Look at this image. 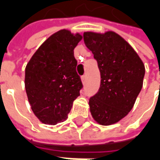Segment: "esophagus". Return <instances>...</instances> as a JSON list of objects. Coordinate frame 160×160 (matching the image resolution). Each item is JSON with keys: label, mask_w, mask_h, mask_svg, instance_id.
Segmentation results:
<instances>
[{"label": "esophagus", "mask_w": 160, "mask_h": 160, "mask_svg": "<svg viewBox=\"0 0 160 160\" xmlns=\"http://www.w3.org/2000/svg\"><path fill=\"white\" fill-rule=\"evenodd\" d=\"M86 80H87V76H86V75L81 76V81H82V83H85V82H86Z\"/></svg>", "instance_id": "esophagus-1"}]
</instances>
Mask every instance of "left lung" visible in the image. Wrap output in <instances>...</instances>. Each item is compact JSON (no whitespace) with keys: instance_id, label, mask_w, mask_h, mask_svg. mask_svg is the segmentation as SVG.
Returning a JSON list of instances; mask_svg holds the SVG:
<instances>
[{"instance_id":"obj_1","label":"left lung","mask_w":160,"mask_h":160,"mask_svg":"<svg viewBox=\"0 0 160 160\" xmlns=\"http://www.w3.org/2000/svg\"><path fill=\"white\" fill-rule=\"evenodd\" d=\"M83 38L101 74L99 90L89 100L92 117L104 126L117 123L134 107L143 86L144 63L132 46L115 32H86Z\"/></svg>"}]
</instances>
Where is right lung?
<instances>
[{
    "mask_svg": "<svg viewBox=\"0 0 160 160\" xmlns=\"http://www.w3.org/2000/svg\"><path fill=\"white\" fill-rule=\"evenodd\" d=\"M79 32H56L42 42L26 67L25 87L38 120L55 125L68 118L82 83L76 72L73 49L82 39Z\"/></svg>",
    "mask_w": 160,
    "mask_h": 160,
    "instance_id": "1",
    "label": "right lung"
}]
</instances>
